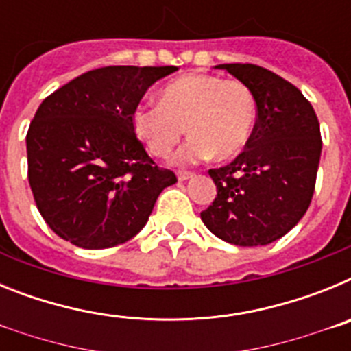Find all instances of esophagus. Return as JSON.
<instances>
[{"instance_id":"34e87169","label":"esophagus","mask_w":351,"mask_h":351,"mask_svg":"<svg viewBox=\"0 0 351 351\" xmlns=\"http://www.w3.org/2000/svg\"><path fill=\"white\" fill-rule=\"evenodd\" d=\"M191 176H193V173L186 172V170H179V172H178V179H179V181H186V179H190Z\"/></svg>"}]
</instances>
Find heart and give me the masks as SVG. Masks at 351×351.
<instances>
[{"label":"heart","instance_id":"b5f03b06","mask_svg":"<svg viewBox=\"0 0 351 351\" xmlns=\"http://www.w3.org/2000/svg\"><path fill=\"white\" fill-rule=\"evenodd\" d=\"M132 123L153 156H169L186 126L190 137L176 153V163L191 165L210 156L226 160L250 141L256 123V100L241 80L193 73L165 84L160 104L138 105Z\"/></svg>","mask_w":351,"mask_h":351}]
</instances>
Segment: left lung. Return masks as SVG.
<instances>
[{"label":"left lung","instance_id":"8db88e82","mask_svg":"<svg viewBox=\"0 0 351 351\" xmlns=\"http://www.w3.org/2000/svg\"><path fill=\"white\" fill-rule=\"evenodd\" d=\"M256 100V123L232 163L210 169L218 195L200 213L216 237L235 246H265L300 221L315 193L322 154L320 123L302 93L256 64H218Z\"/></svg>","mask_w":351,"mask_h":351}]
</instances>
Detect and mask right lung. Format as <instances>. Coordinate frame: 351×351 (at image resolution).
I'll return each instance as SVG.
<instances>
[{"mask_svg": "<svg viewBox=\"0 0 351 351\" xmlns=\"http://www.w3.org/2000/svg\"><path fill=\"white\" fill-rule=\"evenodd\" d=\"M176 70L96 68L42 101L26 135L27 179L54 234L104 250L144 228L158 195L178 178L145 153L132 116L145 91Z\"/></svg>", "mask_w": 351, "mask_h": 351, "instance_id": "obj_1", "label": "right lung"}]
</instances>
